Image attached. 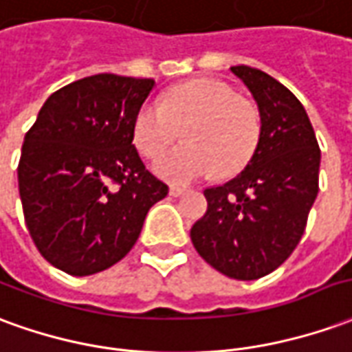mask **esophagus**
<instances>
[{"mask_svg":"<svg viewBox=\"0 0 352 352\" xmlns=\"http://www.w3.org/2000/svg\"><path fill=\"white\" fill-rule=\"evenodd\" d=\"M186 192V188H184V186H177V184H173V186H169V194H171V196H183V194Z\"/></svg>","mask_w":352,"mask_h":352,"instance_id":"1","label":"esophagus"}]
</instances>
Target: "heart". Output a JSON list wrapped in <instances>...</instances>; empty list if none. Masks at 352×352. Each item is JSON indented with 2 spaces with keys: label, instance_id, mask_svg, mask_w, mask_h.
I'll return each instance as SVG.
<instances>
[{
  "label": "heart",
  "instance_id": "b5f03b06",
  "mask_svg": "<svg viewBox=\"0 0 352 352\" xmlns=\"http://www.w3.org/2000/svg\"><path fill=\"white\" fill-rule=\"evenodd\" d=\"M184 129L185 144L160 157L154 173L186 184L211 175H234L252 158L259 141L257 110L228 85L194 80L166 93L160 104H142L133 122V141L142 156L156 158Z\"/></svg>",
  "mask_w": 352,
  "mask_h": 352
}]
</instances>
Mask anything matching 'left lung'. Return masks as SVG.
<instances>
[{"mask_svg":"<svg viewBox=\"0 0 352 352\" xmlns=\"http://www.w3.org/2000/svg\"><path fill=\"white\" fill-rule=\"evenodd\" d=\"M230 72L252 93L261 133L234 179L206 188L208 211L190 228L196 252L228 278L257 280L299 244L318 194L320 148L303 104L282 83L250 66Z\"/></svg>","mask_w":352,"mask_h":352,"instance_id":"8db88e82","label":"left lung"}]
</instances>
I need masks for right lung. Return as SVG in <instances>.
Masks as SVG:
<instances>
[{
    "instance_id": "1",
    "label": "right lung",
    "mask_w": 352,
    "mask_h": 352,
    "mask_svg": "<svg viewBox=\"0 0 352 352\" xmlns=\"http://www.w3.org/2000/svg\"><path fill=\"white\" fill-rule=\"evenodd\" d=\"M151 78L97 74L55 91L24 137L19 192L39 253L72 276L124 259L168 184L144 168L133 122Z\"/></svg>"
}]
</instances>
